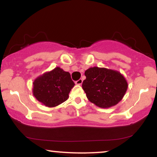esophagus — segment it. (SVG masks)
<instances>
[{
    "instance_id": "esophagus-1",
    "label": "esophagus",
    "mask_w": 157,
    "mask_h": 157,
    "mask_svg": "<svg viewBox=\"0 0 157 157\" xmlns=\"http://www.w3.org/2000/svg\"><path fill=\"white\" fill-rule=\"evenodd\" d=\"M75 83H76V85H81V84H82V83H83V80L81 78H80L79 80L76 81Z\"/></svg>"
}]
</instances>
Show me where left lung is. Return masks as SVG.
Wrapping results in <instances>:
<instances>
[{"mask_svg": "<svg viewBox=\"0 0 157 157\" xmlns=\"http://www.w3.org/2000/svg\"><path fill=\"white\" fill-rule=\"evenodd\" d=\"M86 78L82 88L89 101L100 108L108 109L119 104L125 95L128 83L117 70L97 66L91 67L84 73Z\"/></svg>", "mask_w": 157, "mask_h": 157, "instance_id": "obj_1", "label": "left lung"}]
</instances>
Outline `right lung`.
I'll return each mask as SVG.
<instances>
[{"mask_svg": "<svg viewBox=\"0 0 157 157\" xmlns=\"http://www.w3.org/2000/svg\"><path fill=\"white\" fill-rule=\"evenodd\" d=\"M75 83L71 75L60 67L46 71L33 82V95L47 107H55L66 101Z\"/></svg>", "mask_w": 157, "mask_h": 157, "instance_id": "obj_1", "label": "right lung"}]
</instances>
